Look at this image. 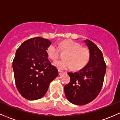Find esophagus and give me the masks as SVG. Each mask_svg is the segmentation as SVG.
<instances>
[{
	"mask_svg": "<svg viewBox=\"0 0 120 120\" xmlns=\"http://www.w3.org/2000/svg\"><path fill=\"white\" fill-rule=\"evenodd\" d=\"M63 72L62 71H61V70H59V75H61V74L63 73Z\"/></svg>",
	"mask_w": 120,
	"mask_h": 120,
	"instance_id": "34e87169",
	"label": "esophagus"
}]
</instances>
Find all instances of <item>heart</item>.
<instances>
[{"instance_id":"heart-1","label":"heart","mask_w":120,"mask_h":120,"mask_svg":"<svg viewBox=\"0 0 120 120\" xmlns=\"http://www.w3.org/2000/svg\"><path fill=\"white\" fill-rule=\"evenodd\" d=\"M60 50L66 52L63 60L56 61L53 65L59 70H68L73 67L74 70H81L88 64L90 57V52L88 48L82 47L80 43L72 40H65L60 42L58 46L52 44L46 50L48 57L55 60L59 57Z\"/></svg>"}]
</instances>
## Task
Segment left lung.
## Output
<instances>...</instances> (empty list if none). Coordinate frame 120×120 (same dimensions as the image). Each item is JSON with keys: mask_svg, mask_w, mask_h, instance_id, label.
<instances>
[{"mask_svg": "<svg viewBox=\"0 0 120 120\" xmlns=\"http://www.w3.org/2000/svg\"><path fill=\"white\" fill-rule=\"evenodd\" d=\"M90 54L88 64L76 72H68L70 81L64 86V92L69 101L77 105L91 102L100 93L106 71L103 54L92 41H84Z\"/></svg>", "mask_w": 120, "mask_h": 120, "instance_id": "1", "label": "left lung"}]
</instances>
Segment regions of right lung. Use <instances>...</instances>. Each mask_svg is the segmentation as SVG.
<instances>
[{
  "instance_id": "1",
  "label": "right lung",
  "mask_w": 120,
  "mask_h": 120,
  "mask_svg": "<svg viewBox=\"0 0 120 120\" xmlns=\"http://www.w3.org/2000/svg\"><path fill=\"white\" fill-rule=\"evenodd\" d=\"M51 43L47 39L35 37L25 41L17 50L13 61L14 79L25 99L34 100L43 97L59 75L46 52Z\"/></svg>"
}]
</instances>
